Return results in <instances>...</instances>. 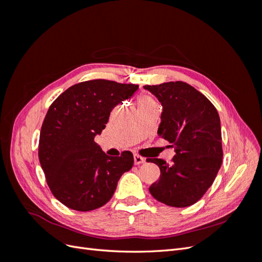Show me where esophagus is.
I'll use <instances>...</instances> for the list:
<instances>
[{"label": "esophagus", "mask_w": 262, "mask_h": 262, "mask_svg": "<svg viewBox=\"0 0 262 262\" xmlns=\"http://www.w3.org/2000/svg\"><path fill=\"white\" fill-rule=\"evenodd\" d=\"M143 163H145V160L143 157H141L140 155H134V164L136 165H141V164H143Z\"/></svg>", "instance_id": "1"}]
</instances>
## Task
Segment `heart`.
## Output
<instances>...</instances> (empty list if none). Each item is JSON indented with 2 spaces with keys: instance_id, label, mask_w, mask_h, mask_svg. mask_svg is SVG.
I'll use <instances>...</instances> for the list:
<instances>
[{
  "instance_id": "obj_1",
  "label": "heart",
  "mask_w": 262,
  "mask_h": 262,
  "mask_svg": "<svg viewBox=\"0 0 262 262\" xmlns=\"http://www.w3.org/2000/svg\"><path fill=\"white\" fill-rule=\"evenodd\" d=\"M153 102H155V100L152 98V97H149V96H141L140 98H139V100H138V106L139 107H141V106H145V105H148V104H153Z\"/></svg>"
}]
</instances>
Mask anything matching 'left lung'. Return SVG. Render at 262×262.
I'll use <instances>...</instances> for the list:
<instances>
[{"instance_id":"8db88e82","label":"left lung","mask_w":262,"mask_h":262,"mask_svg":"<svg viewBox=\"0 0 262 262\" xmlns=\"http://www.w3.org/2000/svg\"><path fill=\"white\" fill-rule=\"evenodd\" d=\"M143 87L163 107L158 137L175 146L176 153L171 164L160 158L148 160L161 169L160 180L149 187V192L169 207H189L208 191L221 168L223 150L217 110L184 82Z\"/></svg>"}]
</instances>
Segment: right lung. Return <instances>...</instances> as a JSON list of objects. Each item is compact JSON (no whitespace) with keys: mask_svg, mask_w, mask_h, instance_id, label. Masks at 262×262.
I'll list each match as a JSON object with an SVG mask.
<instances>
[{"mask_svg":"<svg viewBox=\"0 0 262 262\" xmlns=\"http://www.w3.org/2000/svg\"><path fill=\"white\" fill-rule=\"evenodd\" d=\"M139 85L94 80L71 86L55 99L39 138V162L53 195L75 211H92L114 195L118 181L133 166L125 150L118 157L94 141L112 110L130 99Z\"/></svg>","mask_w":262,"mask_h":262,"instance_id":"right-lung-1","label":"right lung"}]
</instances>
